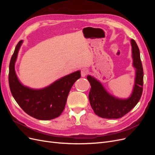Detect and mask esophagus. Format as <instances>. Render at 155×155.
Instances as JSON below:
<instances>
[{"mask_svg":"<svg viewBox=\"0 0 155 155\" xmlns=\"http://www.w3.org/2000/svg\"><path fill=\"white\" fill-rule=\"evenodd\" d=\"M88 73V70L87 68H83L81 71V74L82 77H85L86 75Z\"/></svg>","mask_w":155,"mask_h":155,"instance_id":"34e87169","label":"esophagus"}]
</instances>
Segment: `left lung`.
<instances>
[{
    "instance_id": "obj_1",
    "label": "left lung",
    "mask_w": 155,
    "mask_h": 155,
    "mask_svg": "<svg viewBox=\"0 0 155 155\" xmlns=\"http://www.w3.org/2000/svg\"><path fill=\"white\" fill-rule=\"evenodd\" d=\"M133 67L136 69L133 92L127 99H119L108 92L102 84L91 76H87L91 88L88 99L94 113L103 118L117 119L123 117L136 106L142 94L143 70L138 46L131 39Z\"/></svg>"
}]
</instances>
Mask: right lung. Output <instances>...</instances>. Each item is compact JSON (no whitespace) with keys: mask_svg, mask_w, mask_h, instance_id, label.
Listing matches in <instances>:
<instances>
[{"mask_svg":"<svg viewBox=\"0 0 155 155\" xmlns=\"http://www.w3.org/2000/svg\"><path fill=\"white\" fill-rule=\"evenodd\" d=\"M22 43L17 45L9 67V85L14 99L30 116L41 120H49L59 116L66 105L67 97L74 83L81 78V72H74L41 89L24 86L15 73V63Z\"/></svg>","mask_w":155,"mask_h":155,"instance_id":"right-lung-1","label":"right lung"}]
</instances>
